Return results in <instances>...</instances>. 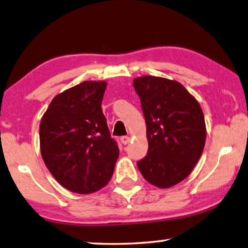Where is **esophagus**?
Returning <instances> with one entry per match:
<instances>
[{"mask_svg": "<svg viewBox=\"0 0 248 248\" xmlns=\"http://www.w3.org/2000/svg\"><path fill=\"white\" fill-rule=\"evenodd\" d=\"M129 137L128 136H122L121 137V141H122L123 144H127L129 142Z\"/></svg>", "mask_w": 248, "mask_h": 248, "instance_id": "esophagus-1", "label": "esophagus"}]
</instances>
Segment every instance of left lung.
<instances>
[{
    "label": "left lung",
    "mask_w": 248,
    "mask_h": 248,
    "mask_svg": "<svg viewBox=\"0 0 248 248\" xmlns=\"http://www.w3.org/2000/svg\"><path fill=\"white\" fill-rule=\"evenodd\" d=\"M146 120L148 153L137 162L143 178L170 188L189 176L206 139L203 111L180 83L146 76L135 78Z\"/></svg>",
    "instance_id": "1"
}]
</instances>
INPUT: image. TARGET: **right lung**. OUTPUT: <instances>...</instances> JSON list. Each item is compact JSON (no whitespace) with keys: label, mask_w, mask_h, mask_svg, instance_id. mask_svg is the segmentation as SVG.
I'll return each instance as SVG.
<instances>
[{"label":"right lung","mask_w":248,"mask_h":248,"mask_svg":"<svg viewBox=\"0 0 248 248\" xmlns=\"http://www.w3.org/2000/svg\"><path fill=\"white\" fill-rule=\"evenodd\" d=\"M106 82L85 81L51 100L40 125L45 165L76 193L100 190L110 181L120 150L111 138L101 102Z\"/></svg>","instance_id":"1"}]
</instances>
